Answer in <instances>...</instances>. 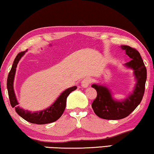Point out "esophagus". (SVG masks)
Wrapping results in <instances>:
<instances>
[{"mask_svg": "<svg viewBox=\"0 0 154 154\" xmlns=\"http://www.w3.org/2000/svg\"><path fill=\"white\" fill-rule=\"evenodd\" d=\"M91 82V79L90 77H86L82 81L81 85L83 88H87Z\"/></svg>", "mask_w": 154, "mask_h": 154, "instance_id": "esophagus-1", "label": "esophagus"}]
</instances>
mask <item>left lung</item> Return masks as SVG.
<instances>
[{"label": "left lung", "mask_w": 154, "mask_h": 154, "mask_svg": "<svg viewBox=\"0 0 154 154\" xmlns=\"http://www.w3.org/2000/svg\"><path fill=\"white\" fill-rule=\"evenodd\" d=\"M131 59L126 63L125 67L134 71L136 84L132 93H130L125 99L115 100L111 89L104 85L92 84V87L97 91V95L92 103L95 113L100 118L105 120H120L132 113L143 100L146 80V69L143 59L137 50L128 45H121Z\"/></svg>", "instance_id": "1"}]
</instances>
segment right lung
Segmentation results:
<instances>
[{"label":"right lung","instance_id":"obj_1","mask_svg":"<svg viewBox=\"0 0 154 154\" xmlns=\"http://www.w3.org/2000/svg\"><path fill=\"white\" fill-rule=\"evenodd\" d=\"M26 51L20 52L17 54L14 61L13 65L11 66L10 72H9L8 80H7V87L9 98H10L11 106L14 108L15 111L24 120L30 123L36 124V125H44V124L52 123L57 121L62 116L66 105V99L71 92L76 90L77 87L74 86L68 88L63 91L61 95L57 97L53 104L50 105L47 109L41 111L32 112L28 110H25L18 106V102L16 97V94L14 89V81L17 70V64L21 57L26 54Z\"/></svg>","mask_w":154,"mask_h":154}]
</instances>
